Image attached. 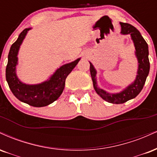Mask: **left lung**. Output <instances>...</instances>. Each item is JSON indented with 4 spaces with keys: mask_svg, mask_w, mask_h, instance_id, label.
Masks as SVG:
<instances>
[{
    "mask_svg": "<svg viewBox=\"0 0 157 157\" xmlns=\"http://www.w3.org/2000/svg\"><path fill=\"white\" fill-rule=\"evenodd\" d=\"M121 26V34L123 35L129 34L135 47V55L138 62L137 76L134 82L126 86L120 93H111L101 89L98 85L96 74L97 71L93 64H90V74L93 80V86L98 95L104 101L112 104H123L126 101L133 99L141 92L144 86L147 76L150 71V62L148 59V46L143 39L140 31L131 24L120 23Z\"/></svg>",
    "mask_w": 157,
    "mask_h": 157,
    "instance_id": "obj_1",
    "label": "left lung"
}]
</instances>
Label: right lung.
Wrapping results in <instances>:
<instances>
[{
  "label": "right lung",
  "instance_id": "obj_1",
  "mask_svg": "<svg viewBox=\"0 0 157 157\" xmlns=\"http://www.w3.org/2000/svg\"><path fill=\"white\" fill-rule=\"evenodd\" d=\"M31 28L20 33L17 40L12 44L8 55V63L6 68V78L11 91L18 100L35 107H42L52 104L62 95L65 80L81 58L63 64L45 82L36 84H27L18 78L16 67L18 64V52L20 45Z\"/></svg>",
  "mask_w": 157,
  "mask_h": 157
}]
</instances>
